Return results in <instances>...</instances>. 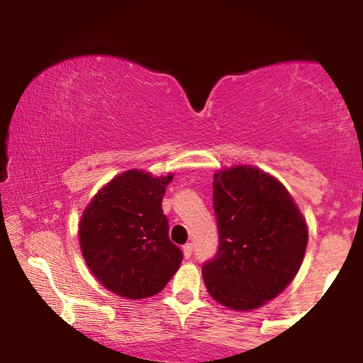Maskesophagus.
<instances>
[{"label":"esophagus","mask_w":363,"mask_h":363,"mask_svg":"<svg viewBox=\"0 0 363 363\" xmlns=\"http://www.w3.org/2000/svg\"><path fill=\"white\" fill-rule=\"evenodd\" d=\"M182 252H184L186 259H189L191 254H193V244H184V245H182Z\"/></svg>","instance_id":"esophagus-1"}]
</instances>
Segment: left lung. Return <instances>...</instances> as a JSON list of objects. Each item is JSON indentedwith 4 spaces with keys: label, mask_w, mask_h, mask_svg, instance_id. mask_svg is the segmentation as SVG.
Instances as JSON below:
<instances>
[{
    "label": "left lung",
    "mask_w": 363,
    "mask_h": 363,
    "mask_svg": "<svg viewBox=\"0 0 363 363\" xmlns=\"http://www.w3.org/2000/svg\"><path fill=\"white\" fill-rule=\"evenodd\" d=\"M220 245L203 264L211 297L252 311L280 295L301 269L307 223L286 187L264 170L235 165L213 176Z\"/></svg>",
    "instance_id": "8db88e82"
}]
</instances>
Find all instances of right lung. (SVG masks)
I'll list each match as a JSON object with an SVG mask.
<instances>
[{
  "mask_svg": "<svg viewBox=\"0 0 363 363\" xmlns=\"http://www.w3.org/2000/svg\"><path fill=\"white\" fill-rule=\"evenodd\" d=\"M172 177L126 170L107 182L83 211L78 225L83 259L119 297L138 301L157 295L181 266L182 251L170 242L162 210Z\"/></svg>",
  "mask_w": 363,
  "mask_h": 363,
  "instance_id": "right-lung-1",
  "label": "right lung"
}]
</instances>
